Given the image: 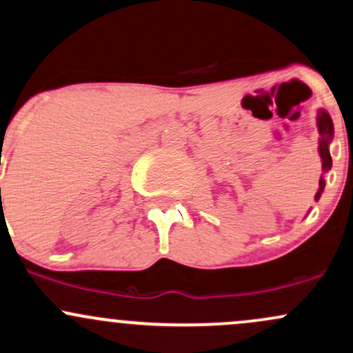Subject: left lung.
<instances>
[{"mask_svg":"<svg viewBox=\"0 0 353 353\" xmlns=\"http://www.w3.org/2000/svg\"><path fill=\"white\" fill-rule=\"evenodd\" d=\"M318 131H320V145H318V151H320L321 157V165H323V172H328L332 168V157H330L328 145L333 138V123L330 119L328 112L320 111L318 112ZM325 188V180L320 178V188H318L314 200H318L321 196V192Z\"/></svg>","mask_w":353,"mask_h":353,"instance_id":"obj_1","label":"left lung"}]
</instances>
